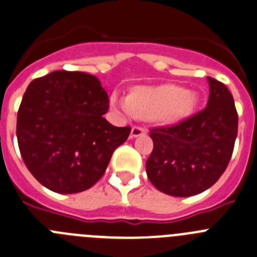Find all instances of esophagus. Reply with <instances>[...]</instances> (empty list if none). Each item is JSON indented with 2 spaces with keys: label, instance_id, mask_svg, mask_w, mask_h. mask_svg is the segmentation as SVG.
<instances>
[{
  "label": "esophagus",
  "instance_id": "34e87169",
  "mask_svg": "<svg viewBox=\"0 0 257 257\" xmlns=\"http://www.w3.org/2000/svg\"><path fill=\"white\" fill-rule=\"evenodd\" d=\"M146 134V129L142 128V126H133L131 132V137L132 138H137V137H141Z\"/></svg>",
  "mask_w": 257,
  "mask_h": 257
}]
</instances>
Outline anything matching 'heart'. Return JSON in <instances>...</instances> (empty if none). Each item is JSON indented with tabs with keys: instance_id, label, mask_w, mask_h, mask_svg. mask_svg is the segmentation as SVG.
I'll return each instance as SVG.
<instances>
[{
	"instance_id": "heart-1",
	"label": "heart",
	"mask_w": 257,
	"mask_h": 257,
	"mask_svg": "<svg viewBox=\"0 0 257 257\" xmlns=\"http://www.w3.org/2000/svg\"><path fill=\"white\" fill-rule=\"evenodd\" d=\"M198 104V93L172 83L140 86L132 91L129 97H121L117 93L111 96L112 106L128 116L155 117L158 123L166 125L186 120Z\"/></svg>"
}]
</instances>
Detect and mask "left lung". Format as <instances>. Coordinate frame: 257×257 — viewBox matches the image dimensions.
<instances>
[{
	"mask_svg": "<svg viewBox=\"0 0 257 257\" xmlns=\"http://www.w3.org/2000/svg\"><path fill=\"white\" fill-rule=\"evenodd\" d=\"M207 107L171 126L151 129L153 151L146 162L151 183L172 196L203 193L228 166L238 128L233 96L212 77Z\"/></svg>",
	"mask_w": 257,
	"mask_h": 257,
	"instance_id": "obj_1",
	"label": "left lung"
}]
</instances>
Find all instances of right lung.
<instances>
[{
    "label": "right lung",
    "instance_id": "add662e5",
    "mask_svg": "<svg viewBox=\"0 0 257 257\" xmlns=\"http://www.w3.org/2000/svg\"><path fill=\"white\" fill-rule=\"evenodd\" d=\"M109 97L95 76L56 71L31 81L18 111L21 157L49 190L81 193L104 175L131 126H114L102 115Z\"/></svg>",
    "mask_w": 257,
    "mask_h": 257
}]
</instances>
